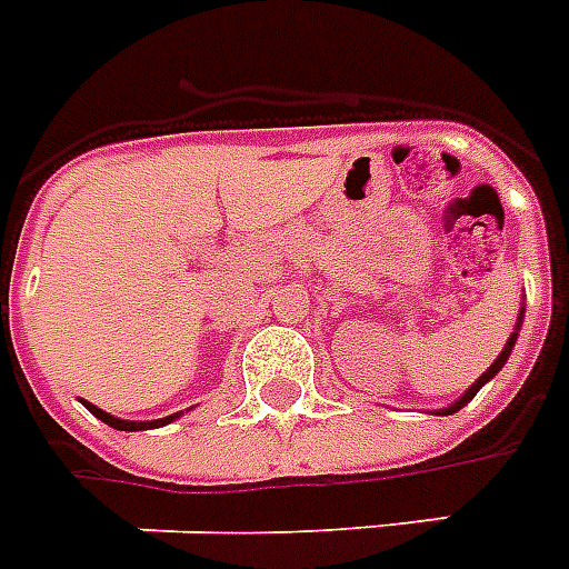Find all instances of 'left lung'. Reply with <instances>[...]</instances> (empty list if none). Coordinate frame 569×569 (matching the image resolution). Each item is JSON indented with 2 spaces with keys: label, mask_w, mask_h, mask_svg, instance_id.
<instances>
[{
  "label": "left lung",
  "mask_w": 569,
  "mask_h": 569,
  "mask_svg": "<svg viewBox=\"0 0 569 569\" xmlns=\"http://www.w3.org/2000/svg\"><path fill=\"white\" fill-rule=\"evenodd\" d=\"M521 319H525V307H521V313H519V322H516V331H512V335H509L507 347H503V352H500L498 359H495V365H491V368H488L486 373H482V377H479V380L473 382V386H470V389H467L465 395H461V398H458L456 403H449V407H446V410H440V416H452V413H458V410H461V407H465V403H470V401H473V395H477V391L482 389V386H486L488 380H495V377H498V370L503 368V365H507L509 352H512V347H516V338H519Z\"/></svg>",
  "instance_id": "1"
}]
</instances>
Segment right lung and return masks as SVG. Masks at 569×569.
<instances>
[{
  "instance_id": "add662e5",
  "label": "right lung",
  "mask_w": 569,
  "mask_h": 569,
  "mask_svg": "<svg viewBox=\"0 0 569 569\" xmlns=\"http://www.w3.org/2000/svg\"><path fill=\"white\" fill-rule=\"evenodd\" d=\"M83 407H87V410H90L96 419H102L104 425L117 428V431H144V428H162V425L174 422V419H178V413H174V416H166V419H153V422H129V419H117V416L104 413V410H99V407L90 401H83Z\"/></svg>"
}]
</instances>
